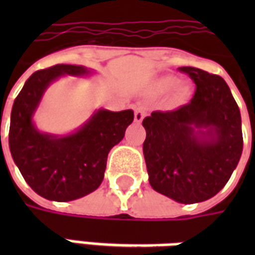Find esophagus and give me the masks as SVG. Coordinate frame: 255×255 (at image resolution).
Listing matches in <instances>:
<instances>
[{
	"instance_id": "1",
	"label": "esophagus",
	"mask_w": 255,
	"mask_h": 255,
	"mask_svg": "<svg viewBox=\"0 0 255 255\" xmlns=\"http://www.w3.org/2000/svg\"><path fill=\"white\" fill-rule=\"evenodd\" d=\"M146 116V108L144 106H136L135 108V122L140 123Z\"/></svg>"
}]
</instances>
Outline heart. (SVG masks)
Wrapping results in <instances>:
<instances>
[{"mask_svg": "<svg viewBox=\"0 0 255 255\" xmlns=\"http://www.w3.org/2000/svg\"><path fill=\"white\" fill-rule=\"evenodd\" d=\"M176 83V79L173 78V76H164V78L158 79V82H157V89L160 90V91H168V90H171L173 86ZM188 86L186 84H180L179 87L176 89V98L177 100H184L186 97L188 95Z\"/></svg>", "mask_w": 255, "mask_h": 255, "instance_id": "1", "label": "heart"}]
</instances>
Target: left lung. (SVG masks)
<instances>
[{"label":"left lung","mask_w":255,"mask_h":255,"mask_svg":"<svg viewBox=\"0 0 255 255\" xmlns=\"http://www.w3.org/2000/svg\"><path fill=\"white\" fill-rule=\"evenodd\" d=\"M195 94L175 111L143 119V155L150 186L180 203L203 202L230 180L243 150L242 119L225 80L199 68L180 67Z\"/></svg>","instance_id":"8db88e82"}]
</instances>
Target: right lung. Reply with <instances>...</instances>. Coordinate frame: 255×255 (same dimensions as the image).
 Returning a JSON list of instances; mask_svg holds the SVG:
<instances>
[{
    "mask_svg": "<svg viewBox=\"0 0 255 255\" xmlns=\"http://www.w3.org/2000/svg\"><path fill=\"white\" fill-rule=\"evenodd\" d=\"M89 73L83 65L69 64L36 71L27 79L12 106L10 154L28 186L50 201H73L100 187L109 151L124 138L126 129L133 122L131 109H100L83 127L65 136L38 131L32 116L50 83L64 75Z\"/></svg>",
    "mask_w": 255,
    "mask_h": 255,
    "instance_id": "1",
    "label": "right lung"
}]
</instances>
